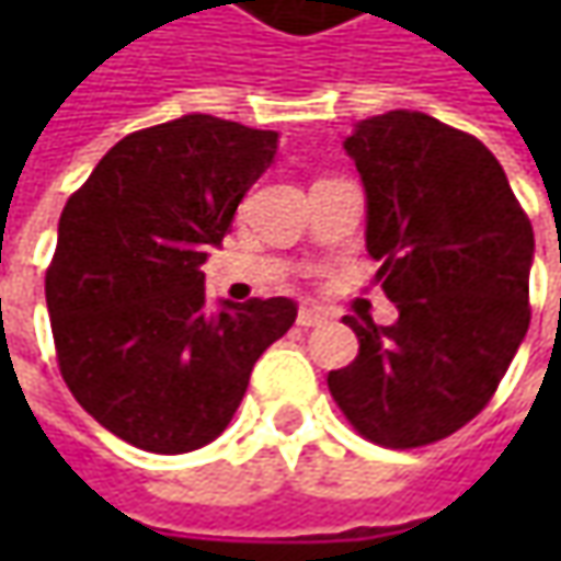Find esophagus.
Here are the masks:
<instances>
[{"label":"esophagus","mask_w":561,"mask_h":561,"mask_svg":"<svg viewBox=\"0 0 561 561\" xmlns=\"http://www.w3.org/2000/svg\"><path fill=\"white\" fill-rule=\"evenodd\" d=\"M324 321H328V312L318 309V306H302L299 314H296V324H299V328H318V324H324Z\"/></svg>","instance_id":"34e87169"}]
</instances>
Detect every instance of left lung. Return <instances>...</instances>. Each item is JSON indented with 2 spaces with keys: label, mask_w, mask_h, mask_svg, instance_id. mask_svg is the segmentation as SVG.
Listing matches in <instances>:
<instances>
[{
  "label": "left lung",
  "mask_w": 561,
  "mask_h": 561,
  "mask_svg": "<svg viewBox=\"0 0 561 561\" xmlns=\"http://www.w3.org/2000/svg\"><path fill=\"white\" fill-rule=\"evenodd\" d=\"M365 186V247L399 318H343L353 365L328 387L362 437L427 446L474 419L528 334L534 230L484 142L424 112L358 121L343 140Z\"/></svg>",
  "instance_id": "left-lung-1"
}]
</instances>
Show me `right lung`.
Here are the masks:
<instances>
[{
  "instance_id": "right-lung-1",
  "label": "right lung",
  "mask_w": 561,
  "mask_h": 561,
  "mask_svg": "<svg viewBox=\"0 0 561 561\" xmlns=\"http://www.w3.org/2000/svg\"><path fill=\"white\" fill-rule=\"evenodd\" d=\"M274 152V130L184 115L115 142L61 211L46 271L58 368L137 449L178 456L215 440L252 365L296 321L287 296H205V255Z\"/></svg>"
}]
</instances>
